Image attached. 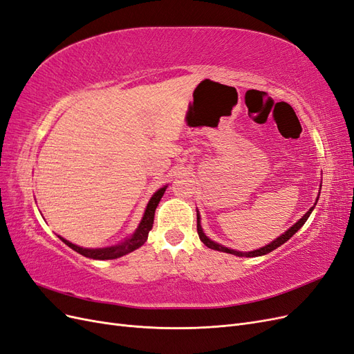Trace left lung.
Instances as JSON below:
<instances>
[{
    "instance_id": "8db88e82",
    "label": "left lung",
    "mask_w": 354,
    "mask_h": 354,
    "mask_svg": "<svg viewBox=\"0 0 354 354\" xmlns=\"http://www.w3.org/2000/svg\"><path fill=\"white\" fill-rule=\"evenodd\" d=\"M319 195H320V192H319ZM319 199V198H317ZM317 202V201H316ZM313 208H315V205L310 208L304 216L299 218L292 227H289L283 234H281L279 238H276L273 242H270L269 245H266V246H263V248H259V250H255V251H250V252H241V251H234V250H230V248H227V246H223V245H220V243H217V242H214V241H211L209 238H207V234L203 233V230H202V227H201V218H199V214H198V224H196V229H198V234H199V239L205 243L208 248H211V250H216V251H221V252H227V254H233V255H238V257H260V255H266V254H269V252H272L273 250H276L277 246H281L282 243H285L286 241H289L291 239L294 234L301 229L303 226H304V223L307 221V218L310 217V214H312V211H313Z\"/></svg>"
}]
</instances>
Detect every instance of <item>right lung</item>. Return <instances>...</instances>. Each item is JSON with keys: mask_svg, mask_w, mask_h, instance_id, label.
I'll return each mask as SVG.
<instances>
[{"mask_svg": "<svg viewBox=\"0 0 354 354\" xmlns=\"http://www.w3.org/2000/svg\"><path fill=\"white\" fill-rule=\"evenodd\" d=\"M165 189H167V186L160 187L158 192H155L153 196L151 198V201H149V203H147L146 211H145V216H143L140 224H138V227L136 229V232L133 233V236L125 239L121 243L113 245V246H108V248L91 250V248H82V246L75 245V243H72V242H69L66 239H63L60 236L59 238L63 242H65L69 246V248L80 252L84 257H87V259H93V260H115V259H120V257H122V255H125L128 252H133L137 248H140V246L147 241V234H149V232H151V229L153 226L155 209L158 207L160 198L164 196Z\"/></svg>", "mask_w": 354, "mask_h": 354, "instance_id": "right-lung-1", "label": "right lung"}]
</instances>
